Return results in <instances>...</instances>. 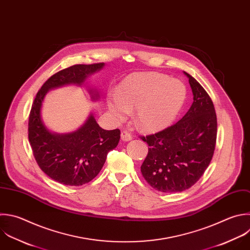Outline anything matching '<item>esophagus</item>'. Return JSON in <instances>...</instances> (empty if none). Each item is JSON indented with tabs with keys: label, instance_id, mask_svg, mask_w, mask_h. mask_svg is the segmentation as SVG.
<instances>
[{
	"label": "esophagus",
	"instance_id": "34e87169",
	"mask_svg": "<svg viewBox=\"0 0 250 250\" xmlns=\"http://www.w3.org/2000/svg\"><path fill=\"white\" fill-rule=\"evenodd\" d=\"M121 140L124 141V142H128V141H131L132 140V136L129 132L127 131H122L121 132Z\"/></svg>",
	"mask_w": 250,
	"mask_h": 250
}]
</instances>
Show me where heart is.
<instances>
[{
    "label": "heart",
    "instance_id": "b5f03b06",
    "mask_svg": "<svg viewBox=\"0 0 250 250\" xmlns=\"http://www.w3.org/2000/svg\"><path fill=\"white\" fill-rule=\"evenodd\" d=\"M187 100V88L178 79L146 72L125 79L115 94L107 96V106L119 121L135 109L136 125L146 132H156L168 127L179 115Z\"/></svg>",
    "mask_w": 250,
    "mask_h": 250
}]
</instances>
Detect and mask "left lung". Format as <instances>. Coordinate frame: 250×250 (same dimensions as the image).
<instances>
[{"label":"left lung","mask_w":250,"mask_h":250,"mask_svg":"<svg viewBox=\"0 0 250 250\" xmlns=\"http://www.w3.org/2000/svg\"><path fill=\"white\" fill-rule=\"evenodd\" d=\"M193 103L181 120L155 134L140 137L148 145L141 171L153 188L161 192L183 191L203 175L213 157L217 117L213 102L188 73Z\"/></svg>","instance_id":"1"}]
</instances>
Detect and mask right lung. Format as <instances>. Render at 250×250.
<instances>
[{
	"instance_id": "obj_1",
	"label": "right lung",
	"mask_w": 250,
	"mask_h": 250,
	"mask_svg": "<svg viewBox=\"0 0 250 250\" xmlns=\"http://www.w3.org/2000/svg\"><path fill=\"white\" fill-rule=\"evenodd\" d=\"M104 62L75 64L51 76L38 91L28 121V139L41 170L51 179L67 186L91 182L102 170L107 153L120 140V130H104L93 114L77 131L59 135L51 133L41 119V106L47 92L67 84L82 85L92 73L101 70ZM92 99L99 94L90 90Z\"/></svg>"
}]
</instances>
